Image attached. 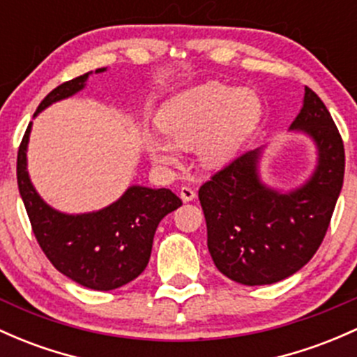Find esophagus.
<instances>
[{
    "label": "esophagus",
    "mask_w": 357,
    "mask_h": 357,
    "mask_svg": "<svg viewBox=\"0 0 357 357\" xmlns=\"http://www.w3.org/2000/svg\"><path fill=\"white\" fill-rule=\"evenodd\" d=\"M179 197H181L183 202H193V199L197 198V191L190 186H181V190H179Z\"/></svg>",
    "instance_id": "34e87169"
}]
</instances>
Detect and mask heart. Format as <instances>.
<instances>
[{
    "instance_id": "1",
    "label": "heart",
    "mask_w": 357,
    "mask_h": 357,
    "mask_svg": "<svg viewBox=\"0 0 357 357\" xmlns=\"http://www.w3.org/2000/svg\"><path fill=\"white\" fill-rule=\"evenodd\" d=\"M262 115L261 98L252 89L205 83L172 96L155 116L164 135H146L147 154L159 166H176L178 149L197 147L202 166L218 169L236 158L238 149L256 130Z\"/></svg>"
}]
</instances>
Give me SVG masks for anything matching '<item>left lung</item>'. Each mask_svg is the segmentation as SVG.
<instances>
[{
    "label": "left lung",
    "instance_id": "left-lung-1",
    "mask_svg": "<svg viewBox=\"0 0 357 357\" xmlns=\"http://www.w3.org/2000/svg\"><path fill=\"white\" fill-rule=\"evenodd\" d=\"M289 130L317 147V167L296 190L261 181L262 149L249 151L199 188L208 250L222 274L248 287L273 284L300 271L322 244L344 181V144L324 101L305 88Z\"/></svg>",
    "mask_w": 357,
    "mask_h": 357
}]
</instances>
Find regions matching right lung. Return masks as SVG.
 <instances>
[{
    "label": "right lung",
    "instance_id": "1",
    "mask_svg": "<svg viewBox=\"0 0 357 357\" xmlns=\"http://www.w3.org/2000/svg\"><path fill=\"white\" fill-rule=\"evenodd\" d=\"M103 70L107 68L95 73ZM89 74L52 89L33 116L56 101L81 91ZM30 130L32 121L18 149L17 179L35 238L47 259L69 280L98 291H109L130 283L146 269L159 222L183 202L166 188L152 190L135 185L115 203L91 213L69 215L54 210L35 191L26 171Z\"/></svg>",
    "mask_w": 357,
    "mask_h": 357
}]
</instances>
